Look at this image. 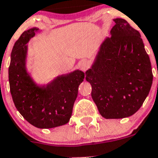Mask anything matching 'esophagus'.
I'll list each match as a JSON object with an SVG mask.
<instances>
[{"instance_id":"esophagus-1","label":"esophagus","mask_w":158,"mask_h":158,"mask_svg":"<svg viewBox=\"0 0 158 158\" xmlns=\"http://www.w3.org/2000/svg\"><path fill=\"white\" fill-rule=\"evenodd\" d=\"M88 67H89V62L87 61H83L81 64V68L83 70H85L86 69H88Z\"/></svg>"}]
</instances>
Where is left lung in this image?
<instances>
[{"mask_svg": "<svg viewBox=\"0 0 158 158\" xmlns=\"http://www.w3.org/2000/svg\"><path fill=\"white\" fill-rule=\"evenodd\" d=\"M114 21L111 37L102 43L96 62L85 72L92 98L105 118L134 115L153 83L151 63L140 33L125 19Z\"/></svg>", "mask_w": 158, "mask_h": 158, "instance_id": "8db88e82", "label": "left lung"}]
</instances>
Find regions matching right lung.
<instances>
[{"instance_id":"obj_1","label":"right lung","mask_w":158,"mask_h":158,"mask_svg":"<svg viewBox=\"0 0 158 158\" xmlns=\"http://www.w3.org/2000/svg\"><path fill=\"white\" fill-rule=\"evenodd\" d=\"M37 28L25 31L11 53L8 80L14 104L22 116L38 128H53L69 121L85 73L76 70L58 77L47 86L39 87L25 68L27 44Z\"/></svg>"}]
</instances>
